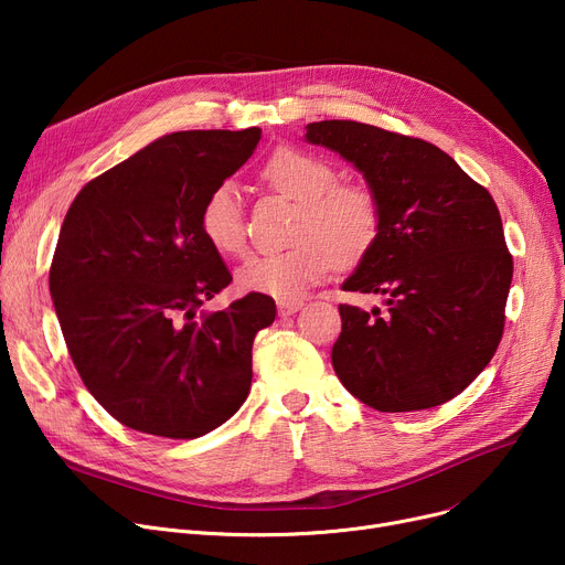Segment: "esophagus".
Returning <instances> with one entry per match:
<instances>
[{
	"instance_id": "obj_1",
	"label": "esophagus",
	"mask_w": 565,
	"mask_h": 565,
	"mask_svg": "<svg viewBox=\"0 0 565 565\" xmlns=\"http://www.w3.org/2000/svg\"><path fill=\"white\" fill-rule=\"evenodd\" d=\"M302 307H305V302H302V300H279V302H277V309H279V313H281V316H292V313H298Z\"/></svg>"
}]
</instances>
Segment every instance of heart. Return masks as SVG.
Returning <instances> with one entry per match:
<instances>
[{
	"label": "heart",
	"instance_id": "obj_1",
	"mask_svg": "<svg viewBox=\"0 0 565 565\" xmlns=\"http://www.w3.org/2000/svg\"><path fill=\"white\" fill-rule=\"evenodd\" d=\"M263 178L277 192L300 203L292 241L298 245L279 254L249 256L235 273L243 292L295 300L332 267L362 260L380 235V203L364 185H334L337 171L300 148L284 146L263 164ZM205 243L224 256L245 249L241 192L224 181L205 194L199 211Z\"/></svg>",
	"mask_w": 565,
	"mask_h": 565
}]
</instances>
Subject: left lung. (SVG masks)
<instances>
[{"instance_id": "left-lung-1", "label": "left lung", "mask_w": 565, "mask_h": 565, "mask_svg": "<svg viewBox=\"0 0 565 565\" xmlns=\"http://www.w3.org/2000/svg\"><path fill=\"white\" fill-rule=\"evenodd\" d=\"M305 139L350 162L380 203L377 243L341 288L384 295L387 313L339 307L341 384L380 412L451 401L503 334L513 258L497 203L424 139L358 121L309 124Z\"/></svg>"}]
</instances>
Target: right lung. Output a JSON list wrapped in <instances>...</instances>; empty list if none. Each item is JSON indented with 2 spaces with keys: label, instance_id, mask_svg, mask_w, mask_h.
<instances>
[{
  "label": "right lung",
  "instance_id": "obj_1",
  "mask_svg": "<svg viewBox=\"0 0 565 565\" xmlns=\"http://www.w3.org/2000/svg\"><path fill=\"white\" fill-rule=\"evenodd\" d=\"M258 141L260 128L164 135L68 207L50 267L54 311L86 390L132 430L194 439L249 394L252 343L277 307L249 292L196 318L231 284L199 211Z\"/></svg>",
  "mask_w": 565,
  "mask_h": 565
}]
</instances>
